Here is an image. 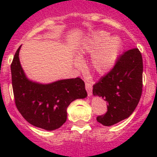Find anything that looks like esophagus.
<instances>
[{
  "label": "esophagus",
  "instance_id": "esophagus-1",
  "mask_svg": "<svg viewBox=\"0 0 157 157\" xmlns=\"http://www.w3.org/2000/svg\"><path fill=\"white\" fill-rule=\"evenodd\" d=\"M92 85L90 83H88V82H86V90L88 93L89 96L92 95Z\"/></svg>",
  "mask_w": 157,
  "mask_h": 157
}]
</instances>
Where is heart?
Here are the masks:
<instances>
[{
    "mask_svg": "<svg viewBox=\"0 0 157 157\" xmlns=\"http://www.w3.org/2000/svg\"><path fill=\"white\" fill-rule=\"evenodd\" d=\"M122 50V41L117 36L111 37L110 33L96 31L83 40L77 49L79 56L91 54L89 67L94 73L103 75L113 67ZM76 67L81 66L80 59L74 61Z\"/></svg>",
    "mask_w": 157,
    "mask_h": 157,
    "instance_id": "b5f03b06",
    "label": "heart"
}]
</instances>
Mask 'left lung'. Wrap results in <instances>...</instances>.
I'll return each instance as SVG.
<instances>
[{
	"mask_svg": "<svg viewBox=\"0 0 157 157\" xmlns=\"http://www.w3.org/2000/svg\"><path fill=\"white\" fill-rule=\"evenodd\" d=\"M143 58L139 49L125 51L111 71L94 85V95L104 98L107 111L97 117L98 122L110 126L134 112L143 92Z\"/></svg>",
	"mask_w": 157,
	"mask_h": 157,
	"instance_id": "left-lung-1",
	"label": "left lung"
}]
</instances>
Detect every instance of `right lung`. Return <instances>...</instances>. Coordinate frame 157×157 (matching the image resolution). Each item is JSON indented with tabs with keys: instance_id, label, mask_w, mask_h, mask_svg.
I'll return each instance as SVG.
<instances>
[{
	"instance_id": "obj_1",
	"label": "right lung",
	"mask_w": 157,
	"mask_h": 157,
	"mask_svg": "<svg viewBox=\"0 0 157 157\" xmlns=\"http://www.w3.org/2000/svg\"><path fill=\"white\" fill-rule=\"evenodd\" d=\"M20 47L16 51L10 66L16 107L23 118L34 126L46 130L59 129L67 121L69 104L87 96L85 82L80 77L48 85L29 81L19 61Z\"/></svg>"
}]
</instances>
